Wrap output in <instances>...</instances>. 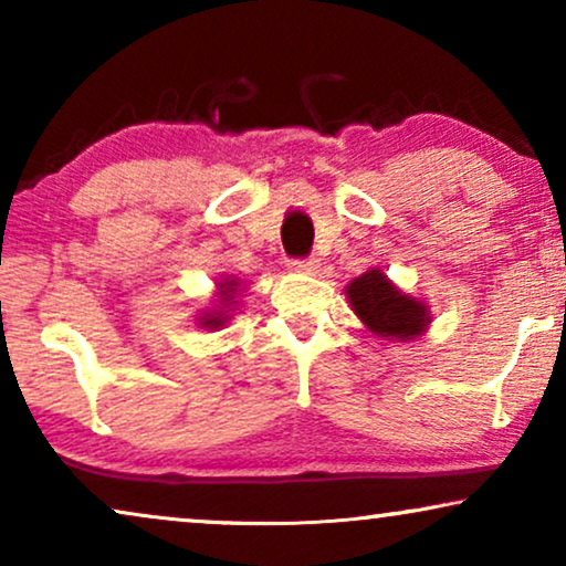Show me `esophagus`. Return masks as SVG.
I'll list each match as a JSON object with an SVG mask.
<instances>
[{
	"mask_svg": "<svg viewBox=\"0 0 566 566\" xmlns=\"http://www.w3.org/2000/svg\"><path fill=\"white\" fill-rule=\"evenodd\" d=\"M289 268L298 275H314L316 270H319V262H316V260H293Z\"/></svg>",
	"mask_w": 566,
	"mask_h": 566,
	"instance_id": "esophagus-1",
	"label": "esophagus"
}]
</instances>
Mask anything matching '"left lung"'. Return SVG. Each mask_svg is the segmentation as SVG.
I'll list each match as a JSON object with an SVG mask.
<instances>
[{"label": "left lung", "instance_id": "8db88e82", "mask_svg": "<svg viewBox=\"0 0 566 566\" xmlns=\"http://www.w3.org/2000/svg\"><path fill=\"white\" fill-rule=\"evenodd\" d=\"M345 296L370 335L389 343L420 339L432 322L430 306L401 291L381 268H370L353 277L345 285Z\"/></svg>", "mask_w": 566, "mask_h": 566}]
</instances>
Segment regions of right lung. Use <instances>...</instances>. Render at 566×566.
Instances as JSON below:
<instances>
[{
    "label": "right lung",
    "instance_id": "obj_1",
    "mask_svg": "<svg viewBox=\"0 0 566 566\" xmlns=\"http://www.w3.org/2000/svg\"><path fill=\"white\" fill-rule=\"evenodd\" d=\"M244 285L234 275H221V281H216V293L211 306L200 308L196 316V324L200 329L216 332L223 329L231 322L234 312H239V298H242Z\"/></svg>",
    "mask_w": 566,
    "mask_h": 566
}]
</instances>
